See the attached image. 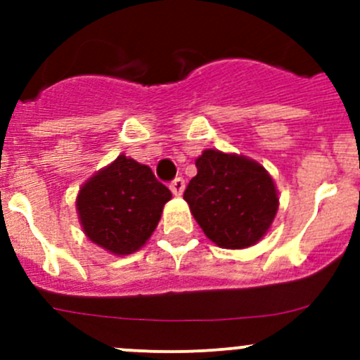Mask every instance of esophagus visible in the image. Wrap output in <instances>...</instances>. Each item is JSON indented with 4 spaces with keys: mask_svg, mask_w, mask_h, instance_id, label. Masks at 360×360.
<instances>
[{
    "mask_svg": "<svg viewBox=\"0 0 360 360\" xmlns=\"http://www.w3.org/2000/svg\"><path fill=\"white\" fill-rule=\"evenodd\" d=\"M184 186H186V184H184V179H181V177H176V179L170 183V191H172L176 197H181V195H183V191H184Z\"/></svg>",
    "mask_w": 360,
    "mask_h": 360,
    "instance_id": "esophagus-1",
    "label": "esophagus"
}]
</instances>
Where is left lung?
Listing matches in <instances>:
<instances>
[{
    "label": "left lung",
    "instance_id": "1",
    "mask_svg": "<svg viewBox=\"0 0 360 360\" xmlns=\"http://www.w3.org/2000/svg\"><path fill=\"white\" fill-rule=\"evenodd\" d=\"M195 163L198 172L184 190V200L203 233L226 249L256 244L278 209L270 174L252 160L216 150H205Z\"/></svg>",
    "mask_w": 360,
    "mask_h": 360
}]
</instances>
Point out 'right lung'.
<instances>
[{
  "instance_id": "1",
  "label": "right lung",
  "mask_w": 360,
  "mask_h": 360,
  "mask_svg": "<svg viewBox=\"0 0 360 360\" xmlns=\"http://www.w3.org/2000/svg\"><path fill=\"white\" fill-rule=\"evenodd\" d=\"M172 198L148 165L120 155L79 190L76 207L86 237L112 254L136 252Z\"/></svg>"
}]
</instances>
